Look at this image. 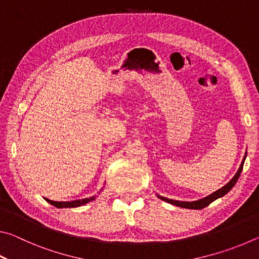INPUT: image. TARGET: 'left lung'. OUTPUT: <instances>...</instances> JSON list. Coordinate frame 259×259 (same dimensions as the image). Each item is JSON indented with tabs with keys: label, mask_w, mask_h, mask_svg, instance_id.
Masks as SVG:
<instances>
[{
	"label": "left lung",
	"mask_w": 259,
	"mask_h": 259,
	"mask_svg": "<svg viewBox=\"0 0 259 259\" xmlns=\"http://www.w3.org/2000/svg\"><path fill=\"white\" fill-rule=\"evenodd\" d=\"M245 156H247V153H245L242 163H241L240 168H239V170H238V172L235 174V176H234L233 178H232L231 181H230L229 183H227L224 187L219 188L218 191L213 192L212 194L208 195L207 198L201 199V200H198V201H193V202H184V201H176V200H171V199L163 198V196H159V198H160L161 200L165 201V202L177 205V207H182V208H186V209H203V208L207 207V205H209L211 202H213L214 200H217L218 198H222V196H224V195L226 194V193H229V192L232 190V187H233V186L235 185V183L238 182V179H239L240 175H241V171H242Z\"/></svg>",
	"instance_id": "left-lung-1"
}]
</instances>
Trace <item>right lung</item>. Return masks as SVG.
Returning a JSON list of instances; mask_svg holds the SVG:
<instances>
[{
  "instance_id": "right-lung-1",
  "label": "right lung",
  "mask_w": 259,
  "mask_h": 259,
  "mask_svg": "<svg viewBox=\"0 0 259 259\" xmlns=\"http://www.w3.org/2000/svg\"><path fill=\"white\" fill-rule=\"evenodd\" d=\"M95 200V196H91V198H87V199H82V200H75V201H71V202H57V201H51L46 199V201L51 203L52 205H55L57 208H75V207H80L82 204H85L90 201Z\"/></svg>"
}]
</instances>
